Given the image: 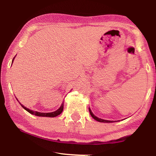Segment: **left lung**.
I'll use <instances>...</instances> for the list:
<instances>
[{
	"label": "left lung",
	"mask_w": 156,
	"mask_h": 156,
	"mask_svg": "<svg viewBox=\"0 0 156 156\" xmlns=\"http://www.w3.org/2000/svg\"><path fill=\"white\" fill-rule=\"evenodd\" d=\"M89 113H90V114L91 115V117L94 118V119H95L97 121H98V122H107V123H109V122H112L113 121H110V120H103V119H101V118H99L96 117V115H94V113H92L91 110L90 109V108H89Z\"/></svg>",
	"instance_id": "left-lung-1"
}]
</instances>
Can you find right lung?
I'll list each match as a JSON object with an SVG mask.
<instances>
[{
  "instance_id": "obj_1",
  "label": "right lung",
  "mask_w": 156,
  "mask_h": 156,
  "mask_svg": "<svg viewBox=\"0 0 156 156\" xmlns=\"http://www.w3.org/2000/svg\"><path fill=\"white\" fill-rule=\"evenodd\" d=\"M13 60H14V59H13ZM12 62H13V61H12ZM63 104H64V103L62 102L61 106H60L59 109L56 110V112H51V113H41V112H33L32 110H30V109H27V107H24L23 105H21V106H22L23 109H25L26 111H27V112L31 113V114H34V115H37V116H42V117H51V118H52V117H56V116L60 115V113L62 112L63 106H64V105H63Z\"/></svg>"
}]
</instances>
